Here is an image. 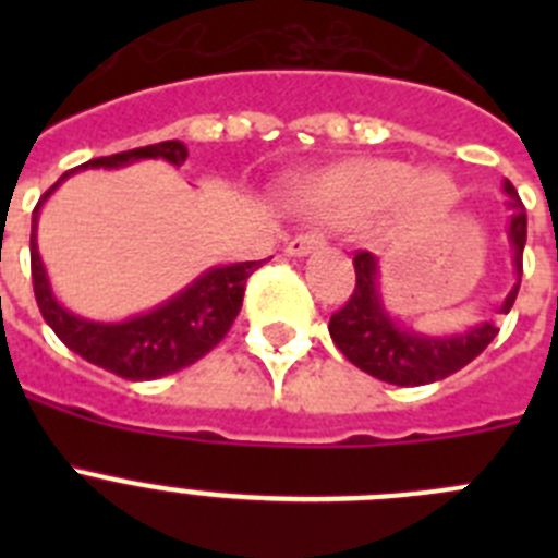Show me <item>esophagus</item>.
Wrapping results in <instances>:
<instances>
[{
  "label": "esophagus",
  "mask_w": 558,
  "mask_h": 558,
  "mask_svg": "<svg viewBox=\"0 0 558 558\" xmlns=\"http://www.w3.org/2000/svg\"><path fill=\"white\" fill-rule=\"evenodd\" d=\"M324 245L322 236H315V234H299L293 236L288 243V248H284V254L288 256H307L313 254V251H318Z\"/></svg>",
  "instance_id": "esophagus-1"
}]
</instances>
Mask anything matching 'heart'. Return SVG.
<instances>
[{
	"label": "heart",
	"instance_id": "heart-1",
	"mask_svg": "<svg viewBox=\"0 0 558 558\" xmlns=\"http://www.w3.org/2000/svg\"><path fill=\"white\" fill-rule=\"evenodd\" d=\"M405 198L418 215H438L450 204V184L441 175H422L397 161H368L327 172L315 181L310 204L315 218L332 226H354Z\"/></svg>",
	"mask_w": 558,
	"mask_h": 558
}]
</instances>
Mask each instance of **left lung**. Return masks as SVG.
I'll use <instances>...</instances> for the list:
<instances>
[{"label": "left lung", "mask_w": 558, "mask_h": 558, "mask_svg": "<svg viewBox=\"0 0 558 558\" xmlns=\"http://www.w3.org/2000/svg\"><path fill=\"white\" fill-rule=\"evenodd\" d=\"M502 192L509 198L506 206L511 211L506 234H509L517 282L506 293L497 313H509L517 290H520L529 218H525V206L511 181H502ZM354 274H357V284H354L352 299L329 318V335H332L335 347L347 354L349 363L383 383L427 386V383L445 379L472 363L495 340V322H481L463 332L430 335L393 318L383 302V290H379V259L368 251H360L354 256Z\"/></svg>", "instance_id": "left-lung-1"}]
</instances>
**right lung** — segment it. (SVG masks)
Returning a JSON list of instances; mask_svg holds the SVG:
<instances>
[{"instance_id":"add662e5","label":"right lung","mask_w":558,"mask_h":558,"mask_svg":"<svg viewBox=\"0 0 558 558\" xmlns=\"http://www.w3.org/2000/svg\"><path fill=\"white\" fill-rule=\"evenodd\" d=\"M190 156L184 142L170 140L159 145L136 147V150L113 153L102 159H92L75 170L63 172L56 184L44 192L33 211V234H29V268H33V290L44 322L52 332L83 360L106 368L125 379H159L179 368L192 366L195 360L218 347L234 324L243 307L245 279L263 263H231L211 265L195 276L186 288L172 293L167 302L136 313L122 322H97L83 318L58 302L56 290L49 284L47 268L38 254V215L44 201L81 170H120L145 159H161L172 167H181Z\"/></svg>"}]
</instances>
